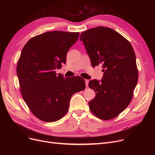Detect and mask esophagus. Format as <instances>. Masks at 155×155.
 <instances>
[{
    "label": "esophagus",
    "mask_w": 155,
    "mask_h": 155,
    "mask_svg": "<svg viewBox=\"0 0 155 155\" xmlns=\"http://www.w3.org/2000/svg\"><path fill=\"white\" fill-rule=\"evenodd\" d=\"M85 82L86 87H88V82H89V80H87V79H85Z\"/></svg>",
    "instance_id": "34e87169"
}]
</instances>
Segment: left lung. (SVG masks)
<instances>
[{
	"label": "left lung",
	"mask_w": 155,
	"mask_h": 155,
	"mask_svg": "<svg viewBox=\"0 0 155 155\" xmlns=\"http://www.w3.org/2000/svg\"><path fill=\"white\" fill-rule=\"evenodd\" d=\"M93 67L102 64L101 82L91 80L95 91L89 109L96 117L110 120L117 117L131 102L138 80L136 55L129 41L109 28L88 29L80 35Z\"/></svg>",
	"instance_id": "8db88e82"
}]
</instances>
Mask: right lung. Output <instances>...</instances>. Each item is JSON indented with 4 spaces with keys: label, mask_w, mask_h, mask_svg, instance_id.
Returning <instances> with one entry per match:
<instances>
[{
    "label": "right lung",
    "mask_w": 155,
    "mask_h": 155,
    "mask_svg": "<svg viewBox=\"0 0 155 155\" xmlns=\"http://www.w3.org/2000/svg\"><path fill=\"white\" fill-rule=\"evenodd\" d=\"M79 32L49 31L31 38L22 48L17 74L22 98L31 112L45 122H54L67 113L71 96L84 91L82 77L65 78L56 69L66 63L67 54Z\"/></svg>",
    "instance_id": "add662e5"
}]
</instances>
